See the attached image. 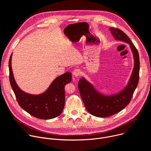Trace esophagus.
<instances>
[{"mask_svg":"<svg viewBox=\"0 0 151 151\" xmlns=\"http://www.w3.org/2000/svg\"><path fill=\"white\" fill-rule=\"evenodd\" d=\"M73 75L75 76V77H79L80 76V74H81V71H80V70H79V69H75L74 71H73Z\"/></svg>","mask_w":151,"mask_h":151,"instance_id":"1","label":"esophagus"}]
</instances>
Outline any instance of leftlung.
<instances>
[{
  "mask_svg": "<svg viewBox=\"0 0 151 151\" xmlns=\"http://www.w3.org/2000/svg\"><path fill=\"white\" fill-rule=\"evenodd\" d=\"M113 37L129 44L134 59V66L127 86L120 92L112 95H104L98 92L85 78L80 79L78 88L88 111L96 117L110 116L124 109L129 103L139 80L140 60L137 48L121 30L110 27Z\"/></svg>",
  "mask_w": 151,
  "mask_h": 151,
  "instance_id": "8db88e82",
  "label": "left lung"
}]
</instances>
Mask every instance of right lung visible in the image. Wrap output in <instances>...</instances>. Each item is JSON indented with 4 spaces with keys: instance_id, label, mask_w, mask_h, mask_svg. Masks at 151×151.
I'll return each instance as SVG.
<instances>
[{
    "instance_id": "right-lung-1",
    "label": "right lung",
    "mask_w": 151,
    "mask_h": 151,
    "mask_svg": "<svg viewBox=\"0 0 151 151\" xmlns=\"http://www.w3.org/2000/svg\"><path fill=\"white\" fill-rule=\"evenodd\" d=\"M12 55L9 60V81L19 106L38 119H50L59 116L65 106L64 88L71 81V73H66L58 77L41 94H29L20 89L15 81L11 67Z\"/></svg>"
}]
</instances>
